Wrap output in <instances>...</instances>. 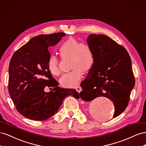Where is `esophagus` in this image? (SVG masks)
<instances>
[{"instance_id":"obj_1","label":"esophagus","mask_w":146,"mask_h":146,"mask_svg":"<svg viewBox=\"0 0 146 146\" xmlns=\"http://www.w3.org/2000/svg\"><path fill=\"white\" fill-rule=\"evenodd\" d=\"M75 89L76 90V91H78V92H80L82 90V88H81V86H76V87H75Z\"/></svg>"}]
</instances>
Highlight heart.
Listing matches in <instances>:
<instances>
[{
  "label": "heart",
  "mask_w": 146,
  "mask_h": 146,
  "mask_svg": "<svg viewBox=\"0 0 146 146\" xmlns=\"http://www.w3.org/2000/svg\"><path fill=\"white\" fill-rule=\"evenodd\" d=\"M59 51L61 57L70 56L69 72L64 74L60 79V84L65 87L77 85L83 76L84 70L91 69L94 63V55L91 46L86 42H80L78 39L70 37L60 45ZM47 68L54 76L60 74L58 58L51 55L48 60Z\"/></svg>",
  "instance_id": "heart-1"
}]
</instances>
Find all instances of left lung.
<instances>
[{
	"instance_id": "8db88e82",
	"label": "left lung",
	"mask_w": 146,
	"mask_h": 146,
	"mask_svg": "<svg viewBox=\"0 0 146 146\" xmlns=\"http://www.w3.org/2000/svg\"><path fill=\"white\" fill-rule=\"evenodd\" d=\"M87 43L93 50L94 63L82 82V100L98 97L113 101V117L125 111L135 84L131 61L125 48L104 35L91 34Z\"/></svg>"
}]
</instances>
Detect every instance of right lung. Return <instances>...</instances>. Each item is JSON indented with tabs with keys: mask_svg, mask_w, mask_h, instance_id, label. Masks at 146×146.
<instances>
[{
	"mask_svg": "<svg viewBox=\"0 0 146 146\" xmlns=\"http://www.w3.org/2000/svg\"><path fill=\"white\" fill-rule=\"evenodd\" d=\"M66 33L40 35L32 38L13 54L9 65L8 91L20 114L34 121H44L58 111L66 97L80 98L74 89L58 86L47 68L48 48L58 43ZM46 86L54 87L44 91Z\"/></svg>",
	"mask_w": 146,
	"mask_h": 146,
	"instance_id": "1",
	"label": "right lung"
}]
</instances>
